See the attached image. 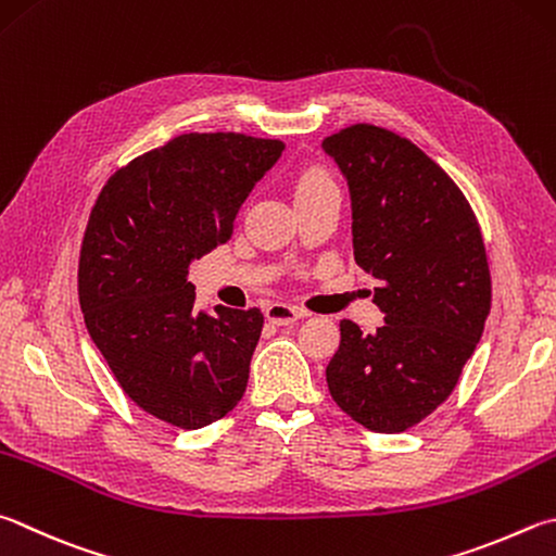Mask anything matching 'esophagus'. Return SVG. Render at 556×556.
Segmentation results:
<instances>
[{
	"label": "esophagus",
	"instance_id": "1",
	"mask_svg": "<svg viewBox=\"0 0 556 556\" xmlns=\"http://www.w3.org/2000/svg\"><path fill=\"white\" fill-rule=\"evenodd\" d=\"M265 316L269 323H277V326H289V323L299 320V311L285 304V301H275V304H269L265 308Z\"/></svg>",
	"mask_w": 556,
	"mask_h": 556
}]
</instances>
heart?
Returning <instances> with one entry per match:
<instances>
[{"instance_id": "obj_1", "label": "heart", "mask_w": 556, "mask_h": 556, "mask_svg": "<svg viewBox=\"0 0 556 556\" xmlns=\"http://www.w3.org/2000/svg\"><path fill=\"white\" fill-rule=\"evenodd\" d=\"M323 189H336V181H332L330 175L323 173L318 167L306 169V173L296 181V197L313 194V191H323Z\"/></svg>"}]
</instances>
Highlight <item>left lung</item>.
<instances>
[{
    "instance_id": "left-lung-1",
    "label": "left lung",
    "mask_w": 556,
    "mask_h": 556,
    "mask_svg": "<svg viewBox=\"0 0 556 556\" xmlns=\"http://www.w3.org/2000/svg\"><path fill=\"white\" fill-rule=\"evenodd\" d=\"M352 197L355 262L379 285L383 326L340 320L332 401L375 432H403L457 387L491 311L479 220L435 160L393 130L355 124L323 140Z\"/></svg>"
}]
</instances>
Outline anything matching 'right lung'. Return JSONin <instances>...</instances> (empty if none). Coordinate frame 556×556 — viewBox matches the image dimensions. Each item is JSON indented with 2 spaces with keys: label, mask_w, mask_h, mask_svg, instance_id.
I'll use <instances>...</instances> for the list:
<instances>
[{
  "label": "right lung",
  "mask_w": 556,
  "mask_h": 556,
  "mask_svg": "<svg viewBox=\"0 0 556 556\" xmlns=\"http://www.w3.org/2000/svg\"><path fill=\"white\" fill-rule=\"evenodd\" d=\"M285 143L185 134L116 169L79 250V306L126 396L181 430L211 426L243 399L260 308L194 306L191 260L233 236L238 208Z\"/></svg>",
  "instance_id": "obj_1"
}]
</instances>
